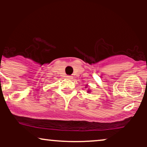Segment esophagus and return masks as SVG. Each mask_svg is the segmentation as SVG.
I'll return each mask as SVG.
<instances>
[{
  "instance_id": "esophagus-1",
  "label": "esophagus",
  "mask_w": 147,
  "mask_h": 147,
  "mask_svg": "<svg viewBox=\"0 0 147 147\" xmlns=\"http://www.w3.org/2000/svg\"><path fill=\"white\" fill-rule=\"evenodd\" d=\"M66 77H67V79H70L72 78V76H66Z\"/></svg>"
}]
</instances>
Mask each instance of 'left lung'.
<instances>
[{
	"label": "left lung",
	"mask_w": 147,
	"mask_h": 147,
	"mask_svg": "<svg viewBox=\"0 0 147 147\" xmlns=\"http://www.w3.org/2000/svg\"><path fill=\"white\" fill-rule=\"evenodd\" d=\"M87 87H88V84H87V85L86 86V87H85V88H87ZM91 92V90H90V89H89L88 88V90H87V92H88V93H90V92Z\"/></svg>",
	"instance_id": "left-lung-1"
}]
</instances>
